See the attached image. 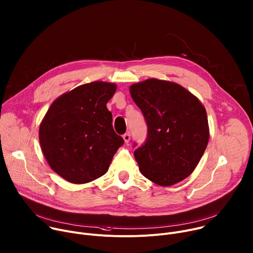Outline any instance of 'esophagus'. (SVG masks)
I'll return each mask as SVG.
<instances>
[{
	"instance_id": "esophagus-1",
	"label": "esophagus",
	"mask_w": 253,
	"mask_h": 253,
	"mask_svg": "<svg viewBox=\"0 0 253 253\" xmlns=\"http://www.w3.org/2000/svg\"><path fill=\"white\" fill-rule=\"evenodd\" d=\"M123 139L125 143H128L130 141V133H126L123 135Z\"/></svg>"
}]
</instances>
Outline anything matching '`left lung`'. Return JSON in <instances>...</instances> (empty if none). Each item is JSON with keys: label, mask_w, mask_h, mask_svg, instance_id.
I'll return each mask as SVG.
<instances>
[{"label": "left lung", "mask_w": 253, "mask_h": 253, "mask_svg": "<svg viewBox=\"0 0 253 253\" xmlns=\"http://www.w3.org/2000/svg\"><path fill=\"white\" fill-rule=\"evenodd\" d=\"M129 91L148 127L145 144L134 152L140 172L160 186L182 181L208 144L203 104L181 85L155 78L132 84Z\"/></svg>", "instance_id": "obj_1"}]
</instances>
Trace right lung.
<instances>
[{"label": "right lung", "mask_w": 253, "mask_h": 253, "mask_svg": "<svg viewBox=\"0 0 253 253\" xmlns=\"http://www.w3.org/2000/svg\"><path fill=\"white\" fill-rule=\"evenodd\" d=\"M117 85L95 81L59 96L39 129L42 152L59 176L84 184L104 175L124 143L112 126L106 104Z\"/></svg>", "instance_id": "1"}]
</instances>
